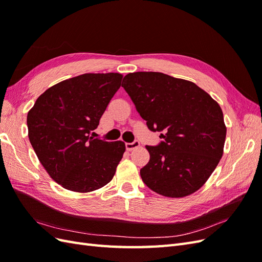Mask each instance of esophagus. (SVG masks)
I'll return each instance as SVG.
<instances>
[{
	"label": "esophagus",
	"mask_w": 262,
	"mask_h": 262,
	"mask_svg": "<svg viewBox=\"0 0 262 262\" xmlns=\"http://www.w3.org/2000/svg\"><path fill=\"white\" fill-rule=\"evenodd\" d=\"M140 146V142L139 141H133L131 143H125V148L126 150H132L133 148H137Z\"/></svg>",
	"instance_id": "esophagus-1"
}]
</instances>
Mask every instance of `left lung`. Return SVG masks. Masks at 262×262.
<instances>
[{"instance_id":"obj_1","label":"left lung","mask_w":262,"mask_h":262,"mask_svg":"<svg viewBox=\"0 0 262 262\" xmlns=\"http://www.w3.org/2000/svg\"><path fill=\"white\" fill-rule=\"evenodd\" d=\"M122 87L147 128L163 141L146 146L149 161L140 170L144 184L169 198L195 192L223 155L226 126L223 112L194 83L160 72L126 74Z\"/></svg>"}]
</instances>
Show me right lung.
<instances>
[{
  "label": "right lung",
  "instance_id": "right-lung-1",
  "mask_svg": "<svg viewBox=\"0 0 262 262\" xmlns=\"http://www.w3.org/2000/svg\"><path fill=\"white\" fill-rule=\"evenodd\" d=\"M119 73H86L53 85L27 115L28 138L50 177L71 191L91 192L113 179L122 141L94 139L92 131L121 86Z\"/></svg>",
  "mask_w": 262,
  "mask_h": 262
}]
</instances>
